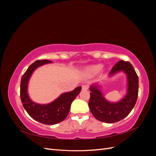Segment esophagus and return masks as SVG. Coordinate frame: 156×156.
I'll use <instances>...</instances> for the list:
<instances>
[{
    "mask_svg": "<svg viewBox=\"0 0 156 156\" xmlns=\"http://www.w3.org/2000/svg\"><path fill=\"white\" fill-rule=\"evenodd\" d=\"M88 89V86L87 85V84H84V85L82 86V90H87Z\"/></svg>",
    "mask_w": 156,
    "mask_h": 156,
    "instance_id": "esophagus-1",
    "label": "esophagus"
}]
</instances>
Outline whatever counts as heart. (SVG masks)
I'll return each instance as SVG.
<instances>
[{
    "label": "heart",
    "mask_w": 156,
    "mask_h": 156,
    "mask_svg": "<svg viewBox=\"0 0 156 156\" xmlns=\"http://www.w3.org/2000/svg\"><path fill=\"white\" fill-rule=\"evenodd\" d=\"M102 69V66L100 64L98 65H94L92 66L89 67L87 69V72L90 74H97L100 72Z\"/></svg>",
    "instance_id": "1"
}]
</instances>
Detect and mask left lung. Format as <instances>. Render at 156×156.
I'll return each instance as SVG.
<instances>
[{"label":"left lung","instance_id":"obj_1","mask_svg":"<svg viewBox=\"0 0 156 156\" xmlns=\"http://www.w3.org/2000/svg\"><path fill=\"white\" fill-rule=\"evenodd\" d=\"M119 72L126 75L127 89L126 95L117 102L108 101L103 96L101 85L98 83L90 87L91 92L88 106L96 119L105 123H115L120 121L129 114L138 97L139 78L133 66L129 62L120 60L112 68L108 74L111 77Z\"/></svg>","mask_w":156,"mask_h":156}]
</instances>
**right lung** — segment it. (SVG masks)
I'll use <instances>...</instances> for the list:
<instances>
[{
  "instance_id": "add662e5",
  "label": "right lung",
  "mask_w": 156,
  "mask_h": 156,
  "mask_svg": "<svg viewBox=\"0 0 156 156\" xmlns=\"http://www.w3.org/2000/svg\"><path fill=\"white\" fill-rule=\"evenodd\" d=\"M52 63L48 60H37L32 64L21 77L20 97L23 106L33 119L46 125H53L63 121L68 116L71 104L81 90L78 87L73 90L63 93L48 104L33 101L28 94V85L33 72L41 66Z\"/></svg>"
}]
</instances>
